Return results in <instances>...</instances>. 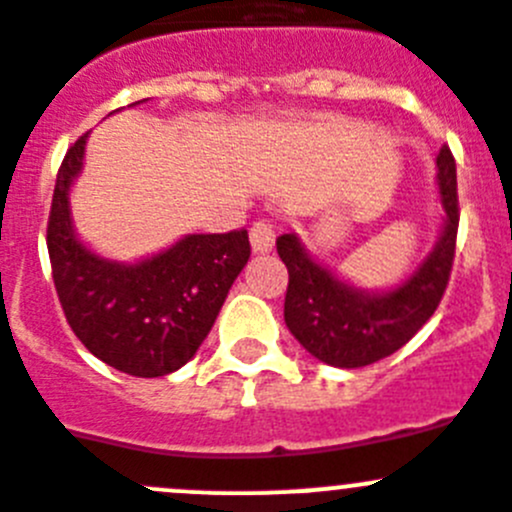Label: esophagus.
<instances>
[{"label":"esophagus","mask_w":512,"mask_h":512,"mask_svg":"<svg viewBox=\"0 0 512 512\" xmlns=\"http://www.w3.org/2000/svg\"><path fill=\"white\" fill-rule=\"evenodd\" d=\"M250 242L255 252H270L275 245V230H272L270 222L257 220L250 230Z\"/></svg>","instance_id":"34e87169"}]
</instances>
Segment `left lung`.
<instances>
[{
    "mask_svg": "<svg viewBox=\"0 0 512 512\" xmlns=\"http://www.w3.org/2000/svg\"><path fill=\"white\" fill-rule=\"evenodd\" d=\"M443 230L418 270L393 290H362L340 280L302 247L297 235L277 237L285 262V322L310 355L332 367H365L393 355L438 310L448 287L458 237V177L450 147L438 155Z\"/></svg>",
    "mask_w": 512,
    "mask_h": 512,
    "instance_id": "8db88e82",
    "label": "left lung"
}]
</instances>
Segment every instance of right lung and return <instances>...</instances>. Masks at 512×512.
I'll use <instances>...</instances> for the list:
<instances>
[{"label":"right lung","mask_w":512,"mask_h":512,"mask_svg":"<svg viewBox=\"0 0 512 512\" xmlns=\"http://www.w3.org/2000/svg\"><path fill=\"white\" fill-rule=\"evenodd\" d=\"M87 135L64 155L54 185L47 250L64 317L82 345L135 377L180 370L215 325L232 282L250 260L247 230L187 235L124 265L94 255L74 235L69 187L82 172Z\"/></svg>","instance_id":"obj_1"}]
</instances>
